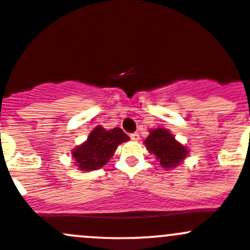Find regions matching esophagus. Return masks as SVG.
I'll use <instances>...</instances> for the list:
<instances>
[{"mask_svg": "<svg viewBox=\"0 0 250 250\" xmlns=\"http://www.w3.org/2000/svg\"><path fill=\"white\" fill-rule=\"evenodd\" d=\"M130 139L134 140V141H138L140 139L139 134H138V133H132V134H130Z\"/></svg>", "mask_w": 250, "mask_h": 250, "instance_id": "obj_1", "label": "esophagus"}]
</instances>
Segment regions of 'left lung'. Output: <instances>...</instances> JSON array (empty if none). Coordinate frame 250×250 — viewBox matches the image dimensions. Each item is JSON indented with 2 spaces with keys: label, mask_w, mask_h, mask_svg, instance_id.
I'll return each mask as SVG.
<instances>
[{
  "label": "left lung",
  "mask_w": 250,
  "mask_h": 250,
  "mask_svg": "<svg viewBox=\"0 0 250 250\" xmlns=\"http://www.w3.org/2000/svg\"><path fill=\"white\" fill-rule=\"evenodd\" d=\"M144 144L148 152L156 156L163 168L176 167L185 160L188 153V148L176 141L174 135L165 128L151 129L150 135Z\"/></svg>",
  "instance_id": "obj_1"
}]
</instances>
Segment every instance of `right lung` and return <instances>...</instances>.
<instances>
[{"instance_id": "right-lung-1", "label": "right lung", "mask_w": 250, "mask_h": 250, "mask_svg": "<svg viewBox=\"0 0 250 250\" xmlns=\"http://www.w3.org/2000/svg\"><path fill=\"white\" fill-rule=\"evenodd\" d=\"M128 140L129 137L121 128L106 130L103 125H97L88 135V139L72 150V157L80 170L100 169L109 162L117 146Z\"/></svg>"}]
</instances>
